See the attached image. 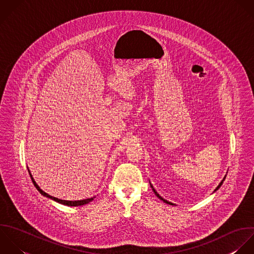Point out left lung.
<instances>
[{
    "label": "left lung",
    "mask_w": 254,
    "mask_h": 254,
    "mask_svg": "<svg viewBox=\"0 0 254 254\" xmlns=\"http://www.w3.org/2000/svg\"><path fill=\"white\" fill-rule=\"evenodd\" d=\"M225 179H226V176H225V177H224V179H223V180H222V181H221V183H220V184H219V186H218V187H217V188H216V190H215V191H217V190H218V189H219V188H220V187H221V186H222V184H223V183H224V181H225ZM150 186H151V188H152V190H153V192H154V194H155V195H156V196H157V197H158V198H159V199H160V200H162V201H163V202H164V203H166V204H169V205H174V204H172V203H171V202H168V201H167V200H165V199H163V198H162V197H161V196H159V194H158V193H157V192H156V191H155V189H154V188H153V186H152V185H151V184H150Z\"/></svg>",
    "instance_id": "obj_1"
}]
</instances>
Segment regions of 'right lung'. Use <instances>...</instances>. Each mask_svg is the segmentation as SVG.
<instances>
[{
    "label": "right lung",
    "instance_id": "add662e5",
    "mask_svg": "<svg viewBox=\"0 0 254 254\" xmlns=\"http://www.w3.org/2000/svg\"><path fill=\"white\" fill-rule=\"evenodd\" d=\"M27 170H28L29 176H30V178H31V180H32V183H33V185L35 186V188L37 189V191H38L42 196H44V197H46V198H49V199H51V200H53V201H55V202H57V203H59V204H62V205H65V206H70V207H77V206L86 205V204L92 202V201L94 200V198H95V197H93V198H89V199H85V200H80V201H79V200H78V201H66V200H61V199L52 197V196L48 195L47 193H45L43 190H41V189L39 188V186L36 184V182H35L34 179L32 178V175H31V173H30V171H29L28 168H27Z\"/></svg>",
    "mask_w": 254,
    "mask_h": 254
}]
</instances>
